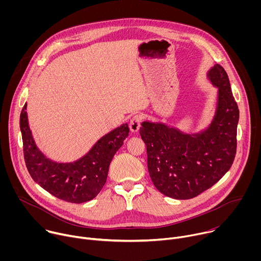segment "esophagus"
<instances>
[{
  "mask_svg": "<svg viewBox=\"0 0 261 261\" xmlns=\"http://www.w3.org/2000/svg\"><path fill=\"white\" fill-rule=\"evenodd\" d=\"M141 120H142V117L140 115H135V116L132 117V119L130 120V123H129V127H130L131 132H137L138 131V129L140 127Z\"/></svg>",
  "mask_w": 261,
  "mask_h": 261,
  "instance_id": "esophagus-1",
  "label": "esophagus"
}]
</instances>
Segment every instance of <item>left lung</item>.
Masks as SVG:
<instances>
[{"instance_id":"obj_1","label":"left lung","mask_w":261,"mask_h":261,"mask_svg":"<svg viewBox=\"0 0 261 261\" xmlns=\"http://www.w3.org/2000/svg\"><path fill=\"white\" fill-rule=\"evenodd\" d=\"M208 79L218 87V108L206 131L187 135L163 124L143 122L147 169L155 187L174 199H191L214 186L231 167L240 117L228 75L216 64Z\"/></svg>"}]
</instances>
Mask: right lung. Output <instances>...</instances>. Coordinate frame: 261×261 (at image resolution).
I'll list each match as a JSON object with an SVG mask.
<instances>
[{
  "label": "right lung",
  "mask_w": 261,
  "mask_h": 261,
  "mask_svg": "<svg viewBox=\"0 0 261 261\" xmlns=\"http://www.w3.org/2000/svg\"><path fill=\"white\" fill-rule=\"evenodd\" d=\"M22 107L19 126L23 157L32 178L59 199L82 203L96 197L106 182L109 164L129 135L127 124L103 136L82 159L73 163H56L45 158L36 146Z\"/></svg>",
  "instance_id": "add662e5"
}]
</instances>
